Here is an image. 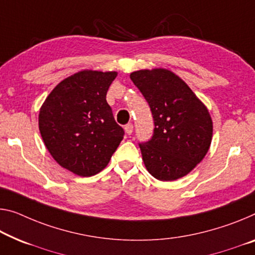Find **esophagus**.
Here are the masks:
<instances>
[{
	"label": "esophagus",
	"mask_w": 255,
	"mask_h": 255,
	"mask_svg": "<svg viewBox=\"0 0 255 255\" xmlns=\"http://www.w3.org/2000/svg\"><path fill=\"white\" fill-rule=\"evenodd\" d=\"M124 130H125V133H127V134H131V133L133 132V125L132 124L125 125Z\"/></svg>",
	"instance_id": "esophagus-1"
}]
</instances>
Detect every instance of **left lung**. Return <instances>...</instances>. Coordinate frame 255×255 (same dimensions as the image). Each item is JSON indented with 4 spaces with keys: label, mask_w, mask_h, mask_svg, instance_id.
Here are the masks:
<instances>
[{
    "label": "left lung",
    "mask_w": 255,
    "mask_h": 255,
    "mask_svg": "<svg viewBox=\"0 0 255 255\" xmlns=\"http://www.w3.org/2000/svg\"><path fill=\"white\" fill-rule=\"evenodd\" d=\"M130 77L149 104L155 123L151 140L139 144L144 166L160 181L185 177L210 149L213 122L209 109L170 69H140Z\"/></svg>",
    "instance_id": "1"
}]
</instances>
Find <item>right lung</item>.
Listing matches in <instances>:
<instances>
[{"instance_id": "obj_1", "label": "right lung", "mask_w": 255, "mask_h": 255, "mask_svg": "<svg viewBox=\"0 0 255 255\" xmlns=\"http://www.w3.org/2000/svg\"><path fill=\"white\" fill-rule=\"evenodd\" d=\"M117 72L83 69L62 80L42 104L38 128L46 149L66 170L92 177L123 140L106 95Z\"/></svg>"}]
</instances>
